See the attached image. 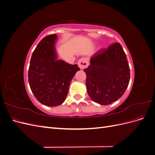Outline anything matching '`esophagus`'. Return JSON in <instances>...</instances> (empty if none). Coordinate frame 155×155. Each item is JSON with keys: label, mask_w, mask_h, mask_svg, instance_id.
Segmentation results:
<instances>
[{"label": "esophagus", "mask_w": 155, "mask_h": 155, "mask_svg": "<svg viewBox=\"0 0 155 155\" xmlns=\"http://www.w3.org/2000/svg\"><path fill=\"white\" fill-rule=\"evenodd\" d=\"M78 66L80 69L86 68L88 66V59L86 58H82L79 60Z\"/></svg>", "instance_id": "esophagus-1"}]
</instances>
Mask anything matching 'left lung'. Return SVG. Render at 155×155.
I'll list each match as a JSON object with an SVG mask.
<instances>
[{
    "instance_id": "left-lung-1",
    "label": "left lung",
    "mask_w": 155,
    "mask_h": 155,
    "mask_svg": "<svg viewBox=\"0 0 155 155\" xmlns=\"http://www.w3.org/2000/svg\"><path fill=\"white\" fill-rule=\"evenodd\" d=\"M84 71L88 96L103 105H109L122 96L130 80L127 59L118 43L97 51Z\"/></svg>"
}]
</instances>
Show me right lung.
I'll use <instances>...</instances> for the list:
<instances>
[{
    "label": "right lung",
    "instance_id": "add662e5",
    "mask_svg": "<svg viewBox=\"0 0 155 155\" xmlns=\"http://www.w3.org/2000/svg\"><path fill=\"white\" fill-rule=\"evenodd\" d=\"M55 34L42 39L32 54L28 81L34 95L42 104L55 107L62 104L68 92L70 83L79 68L57 59Z\"/></svg>",
    "mask_w": 155,
    "mask_h": 155
}]
</instances>
